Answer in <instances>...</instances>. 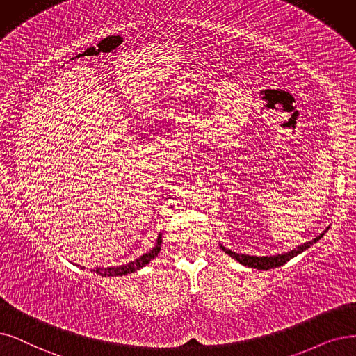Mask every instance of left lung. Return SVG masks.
<instances>
[{
    "label": "left lung",
    "mask_w": 356,
    "mask_h": 356,
    "mask_svg": "<svg viewBox=\"0 0 356 356\" xmlns=\"http://www.w3.org/2000/svg\"><path fill=\"white\" fill-rule=\"evenodd\" d=\"M329 231V227L327 229L320 234L317 238H314L312 241H308V243H304L301 245H298L296 248L288 251V252H283V254H277V255H266V257H257V255H248V254H238V252H234L231 250L225 248L222 244H220V248L227 254L231 255L232 259H235L239 264L243 266H247V267H252V268H257V270H268V268H275V267H280L285 264L286 261H289L291 259H293L295 255L304 252L305 250H308L312 244H316L318 239L323 238V235Z\"/></svg>",
    "instance_id": "left-lung-1"
}]
</instances>
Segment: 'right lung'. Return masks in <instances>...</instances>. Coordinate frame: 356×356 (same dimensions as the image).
I'll return each instance as SVG.
<instances>
[{"label": "right lung", "instance_id": "add662e5", "mask_svg": "<svg viewBox=\"0 0 356 356\" xmlns=\"http://www.w3.org/2000/svg\"><path fill=\"white\" fill-rule=\"evenodd\" d=\"M161 245H162V234H159L158 239H156V245L147 251L146 254L141 255L137 260L130 261L129 264H122V266H117V267H96L93 268L92 272H95L96 275L102 276V277H109V276H124V275H129L133 272H137L141 267H145L146 264H149L156 255L159 254L161 251ZM81 267V266H80Z\"/></svg>", "mask_w": 356, "mask_h": 356}]
</instances>
